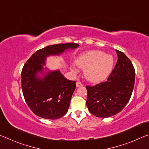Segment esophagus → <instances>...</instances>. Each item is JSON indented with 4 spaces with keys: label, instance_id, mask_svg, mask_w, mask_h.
<instances>
[{
    "label": "esophagus",
    "instance_id": "1",
    "mask_svg": "<svg viewBox=\"0 0 149 149\" xmlns=\"http://www.w3.org/2000/svg\"><path fill=\"white\" fill-rule=\"evenodd\" d=\"M81 86H83V84H82L81 82H79V81L76 82V87H81Z\"/></svg>",
    "mask_w": 149,
    "mask_h": 149
}]
</instances>
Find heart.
Returning <instances> with one entry per match:
<instances>
[{"label":"heart","instance_id":"heart-1","mask_svg":"<svg viewBox=\"0 0 149 149\" xmlns=\"http://www.w3.org/2000/svg\"><path fill=\"white\" fill-rule=\"evenodd\" d=\"M77 67L84 69V75L86 79L93 83H98L105 80L113 69L115 60L110 54L98 50H91L80 54L75 58ZM71 70L75 72L74 66Z\"/></svg>","mask_w":149,"mask_h":149}]
</instances>
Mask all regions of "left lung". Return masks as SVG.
I'll list each match as a JSON object with an SVG mask.
<instances>
[{
	"mask_svg": "<svg viewBox=\"0 0 149 149\" xmlns=\"http://www.w3.org/2000/svg\"><path fill=\"white\" fill-rule=\"evenodd\" d=\"M118 60L107 81L86 86L87 107L91 114L106 118L117 114L125 107L133 90L135 72L131 60L116 49Z\"/></svg>",
	"mask_w": 149,
	"mask_h": 149,
	"instance_id": "left-lung-1",
	"label": "left lung"
}]
</instances>
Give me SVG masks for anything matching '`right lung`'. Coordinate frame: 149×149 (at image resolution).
<instances>
[{
  "label": "right lung",
  "mask_w": 149,
  "mask_h": 149,
  "mask_svg": "<svg viewBox=\"0 0 149 149\" xmlns=\"http://www.w3.org/2000/svg\"><path fill=\"white\" fill-rule=\"evenodd\" d=\"M78 46L74 43L46 46L33 54L24 65L21 73L23 95L37 116L57 119L67 113L75 81L65 79L60 70H50L44 66L47 58L60 56Z\"/></svg>",
  "instance_id": "right-lung-1"
}]
</instances>
